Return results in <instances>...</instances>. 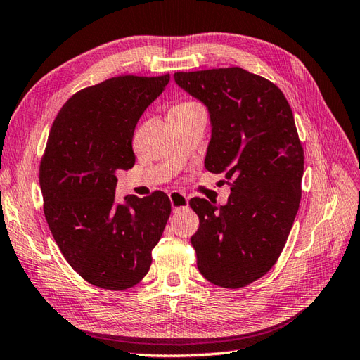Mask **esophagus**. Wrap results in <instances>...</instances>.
I'll list each match as a JSON object with an SVG mask.
<instances>
[{"label":"esophagus","mask_w":360,"mask_h":360,"mask_svg":"<svg viewBox=\"0 0 360 360\" xmlns=\"http://www.w3.org/2000/svg\"><path fill=\"white\" fill-rule=\"evenodd\" d=\"M169 198H170L173 210H182V208L188 207V198L181 191H176V190L170 191Z\"/></svg>","instance_id":"34e87169"}]
</instances>
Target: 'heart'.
Instances as JSON below:
<instances>
[{"mask_svg": "<svg viewBox=\"0 0 360 360\" xmlns=\"http://www.w3.org/2000/svg\"><path fill=\"white\" fill-rule=\"evenodd\" d=\"M200 110H204V108H202V105L198 103V101L182 100V101H178V103H174L170 108L169 117H186V115L200 112Z\"/></svg>", "mask_w": 360, "mask_h": 360, "instance_id": "1", "label": "heart"}]
</instances>
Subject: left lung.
I'll use <instances>...</instances> for the list:
<instances>
[{"mask_svg":"<svg viewBox=\"0 0 360 360\" xmlns=\"http://www.w3.org/2000/svg\"><path fill=\"white\" fill-rule=\"evenodd\" d=\"M174 82L208 108L205 169L231 181L226 205L190 200L198 269L220 288H245L278 260L300 208L304 150L293 112L278 86L238 67L179 71Z\"/></svg>","mask_w":360,"mask_h":360,"instance_id":"left-lung-1","label":"left lung"}]
</instances>
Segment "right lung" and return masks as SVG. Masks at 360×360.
<instances>
[{
    "label": "right lung",
    "instance_id": "obj_1",
    "mask_svg": "<svg viewBox=\"0 0 360 360\" xmlns=\"http://www.w3.org/2000/svg\"><path fill=\"white\" fill-rule=\"evenodd\" d=\"M169 80L108 79L76 92L53 122L39 167L44 214L71 268L97 288L124 290L140 283L170 217L162 191L115 205L117 172L135 164V126Z\"/></svg>",
    "mask_w": 360,
    "mask_h": 360
}]
</instances>
